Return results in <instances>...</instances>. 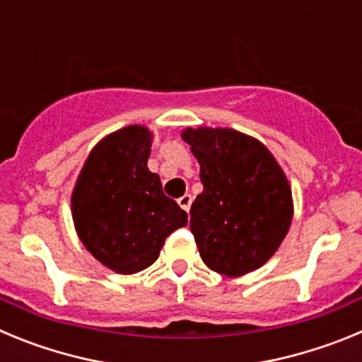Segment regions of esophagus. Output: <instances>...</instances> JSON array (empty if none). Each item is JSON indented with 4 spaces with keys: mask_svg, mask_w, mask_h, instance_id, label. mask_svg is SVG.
<instances>
[{
    "mask_svg": "<svg viewBox=\"0 0 362 362\" xmlns=\"http://www.w3.org/2000/svg\"><path fill=\"white\" fill-rule=\"evenodd\" d=\"M177 203H179V206L185 210V212H188V210H190V206H192V196H190V194H185V196L179 197Z\"/></svg>",
    "mask_w": 362,
    "mask_h": 362,
    "instance_id": "34e87169",
    "label": "esophagus"
}]
</instances>
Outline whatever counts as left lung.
Segmentation results:
<instances>
[{
    "mask_svg": "<svg viewBox=\"0 0 362 362\" xmlns=\"http://www.w3.org/2000/svg\"><path fill=\"white\" fill-rule=\"evenodd\" d=\"M203 192L190 230L204 264L228 277L263 267L288 233L292 190L264 145L232 129H187Z\"/></svg>",
    "mask_w": 362,
    "mask_h": 362,
    "instance_id": "obj_1",
    "label": "left lung"
}]
</instances>
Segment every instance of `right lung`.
Returning a JSON list of instances; mask_svg holds the SVG:
<instances>
[{
	"label": "right lung",
	"mask_w": 362,
	"mask_h": 362,
	"mask_svg": "<svg viewBox=\"0 0 362 362\" xmlns=\"http://www.w3.org/2000/svg\"><path fill=\"white\" fill-rule=\"evenodd\" d=\"M152 134L139 124L95 145L72 192V217L85 248L117 274H136L159 257L165 239L188 223L146 166Z\"/></svg>",
	"instance_id": "obj_1"
}]
</instances>
